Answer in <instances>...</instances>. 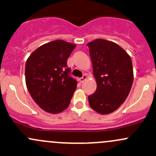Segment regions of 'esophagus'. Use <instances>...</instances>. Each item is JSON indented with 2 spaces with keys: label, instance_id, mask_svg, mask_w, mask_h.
<instances>
[{
  "label": "esophagus",
  "instance_id": "esophagus-1",
  "mask_svg": "<svg viewBox=\"0 0 156 156\" xmlns=\"http://www.w3.org/2000/svg\"><path fill=\"white\" fill-rule=\"evenodd\" d=\"M86 79H87V75H86V74H84V75H83V77L80 78V83H83V82H84L85 80H86Z\"/></svg>",
  "mask_w": 156,
  "mask_h": 156
}]
</instances>
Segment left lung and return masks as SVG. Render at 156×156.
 <instances>
[{
    "instance_id": "1",
    "label": "left lung",
    "mask_w": 156,
    "mask_h": 156,
    "mask_svg": "<svg viewBox=\"0 0 156 156\" xmlns=\"http://www.w3.org/2000/svg\"><path fill=\"white\" fill-rule=\"evenodd\" d=\"M87 45L97 83L88 103L94 111L108 115L118 109L129 94L134 79L132 59L113 41L98 38Z\"/></svg>"
}]
</instances>
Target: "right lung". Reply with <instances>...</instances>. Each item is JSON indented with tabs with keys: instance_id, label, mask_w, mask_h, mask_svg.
Segmentation results:
<instances>
[{
	"instance_id": "right-lung-1",
	"label": "right lung",
	"mask_w": 156,
	"mask_h": 156,
	"mask_svg": "<svg viewBox=\"0 0 156 156\" xmlns=\"http://www.w3.org/2000/svg\"><path fill=\"white\" fill-rule=\"evenodd\" d=\"M75 48L74 44L55 40L40 46L27 60V88L44 112L60 113L70 104L77 83L68 75L67 60Z\"/></svg>"
}]
</instances>
